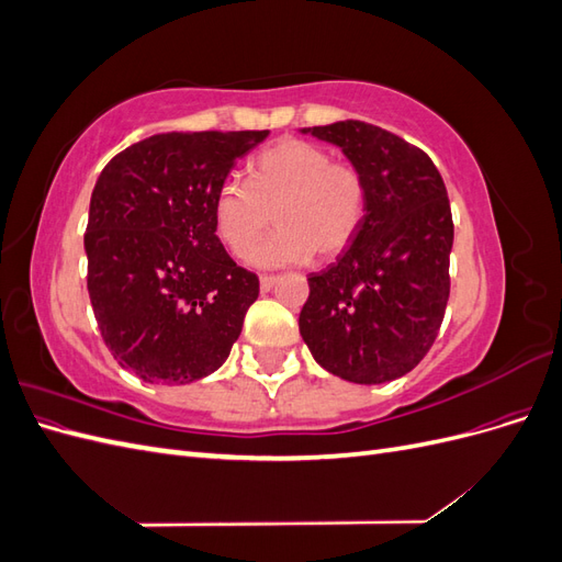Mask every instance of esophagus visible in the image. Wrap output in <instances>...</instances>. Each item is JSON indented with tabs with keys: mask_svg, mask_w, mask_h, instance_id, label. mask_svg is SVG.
Wrapping results in <instances>:
<instances>
[{
	"mask_svg": "<svg viewBox=\"0 0 562 562\" xmlns=\"http://www.w3.org/2000/svg\"><path fill=\"white\" fill-rule=\"evenodd\" d=\"M277 281H279V277H274V274H262L260 277V288L267 293V291H271V288L277 285Z\"/></svg>",
	"mask_w": 562,
	"mask_h": 562,
	"instance_id": "34e87169",
	"label": "esophagus"
}]
</instances>
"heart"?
<instances>
[{"instance_id":"b5f03b06","label":"heart","mask_w":562,"mask_h":562,"mask_svg":"<svg viewBox=\"0 0 562 562\" xmlns=\"http://www.w3.org/2000/svg\"><path fill=\"white\" fill-rule=\"evenodd\" d=\"M250 180L229 178L215 194V232L229 252L244 255L269 227L277 232L248 252L258 267L330 260L359 234L368 211V184L349 161L316 143L283 138L255 157Z\"/></svg>"}]
</instances>
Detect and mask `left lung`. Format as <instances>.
Instances as JSON below:
<instances>
[{
  "instance_id": "1",
  "label": "left lung",
  "mask_w": 562,
  "mask_h": 562,
  "mask_svg": "<svg viewBox=\"0 0 562 562\" xmlns=\"http://www.w3.org/2000/svg\"><path fill=\"white\" fill-rule=\"evenodd\" d=\"M342 147L368 184L351 246L310 274L300 335L318 366L356 384L411 372L438 335L450 297L452 213L427 151L366 122L304 128Z\"/></svg>"
}]
</instances>
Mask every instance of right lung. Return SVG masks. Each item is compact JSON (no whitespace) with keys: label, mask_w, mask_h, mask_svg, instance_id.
Masks as SVG:
<instances>
[{"label":"right lung","mask_w":562,"mask_h":562,"mask_svg":"<svg viewBox=\"0 0 562 562\" xmlns=\"http://www.w3.org/2000/svg\"><path fill=\"white\" fill-rule=\"evenodd\" d=\"M267 133L151 135L119 151L93 187L89 297L103 342L143 382L206 378L241 335L260 281L220 244L213 203Z\"/></svg>","instance_id":"right-lung-1"}]
</instances>
